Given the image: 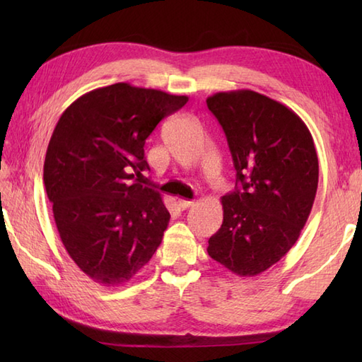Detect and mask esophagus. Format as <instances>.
<instances>
[{
    "instance_id": "34e87169",
    "label": "esophagus",
    "mask_w": 362,
    "mask_h": 362,
    "mask_svg": "<svg viewBox=\"0 0 362 362\" xmlns=\"http://www.w3.org/2000/svg\"><path fill=\"white\" fill-rule=\"evenodd\" d=\"M177 205H179V209L185 210V209H189V206H193L194 202L188 201V199H179V201H177Z\"/></svg>"
}]
</instances>
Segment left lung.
<instances>
[{"instance_id": "8db88e82", "label": "left lung", "mask_w": 362, "mask_h": 362, "mask_svg": "<svg viewBox=\"0 0 362 362\" xmlns=\"http://www.w3.org/2000/svg\"><path fill=\"white\" fill-rule=\"evenodd\" d=\"M206 105L227 136L236 188L209 255L240 276L267 271L298 240L316 197L319 160L310 129L289 107L252 90L219 91Z\"/></svg>"}]
</instances>
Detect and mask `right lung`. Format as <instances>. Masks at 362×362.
<instances>
[{
	"instance_id": "1",
	"label": "right lung",
	"mask_w": 362,
	"mask_h": 362,
	"mask_svg": "<svg viewBox=\"0 0 362 362\" xmlns=\"http://www.w3.org/2000/svg\"><path fill=\"white\" fill-rule=\"evenodd\" d=\"M188 96L126 82L91 90L66 107L46 149L43 182L68 255L103 286H119L148 264L169 211L140 183L144 143Z\"/></svg>"
}]
</instances>
